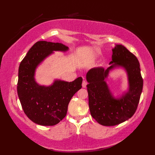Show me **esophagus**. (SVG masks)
<instances>
[{"label":"esophagus","mask_w":155,"mask_h":155,"mask_svg":"<svg viewBox=\"0 0 155 155\" xmlns=\"http://www.w3.org/2000/svg\"><path fill=\"white\" fill-rule=\"evenodd\" d=\"M82 86H83V88H86L87 87V82L85 81H83V83H82Z\"/></svg>","instance_id":"obj_1"}]
</instances>
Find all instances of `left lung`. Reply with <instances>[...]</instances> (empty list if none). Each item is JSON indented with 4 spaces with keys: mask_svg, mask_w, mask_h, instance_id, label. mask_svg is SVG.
Segmentation results:
<instances>
[{
    "mask_svg": "<svg viewBox=\"0 0 155 155\" xmlns=\"http://www.w3.org/2000/svg\"><path fill=\"white\" fill-rule=\"evenodd\" d=\"M112 51L109 67L93 68L86 75L91 116L97 123L107 127L120 124L133 117L143 87L140 64L135 56L122 45H115ZM118 68L126 72L128 86L120 95L115 97L106 80L112 71Z\"/></svg>",
    "mask_w": 155,
    "mask_h": 155,
    "instance_id": "1",
    "label": "left lung"
}]
</instances>
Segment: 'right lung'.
Instances as JSON below:
<instances>
[{
    "label": "right lung",
    "mask_w": 155,
    "mask_h": 155,
    "mask_svg": "<svg viewBox=\"0 0 155 155\" xmlns=\"http://www.w3.org/2000/svg\"><path fill=\"white\" fill-rule=\"evenodd\" d=\"M62 43L38 41L32 46L18 68L17 93L22 109L29 119L42 126H54L65 117L71 98L82 88L83 78L72 82L54 79L48 86L38 83L37 68L54 51L65 52Z\"/></svg>",
    "instance_id": "add662e5"
}]
</instances>
